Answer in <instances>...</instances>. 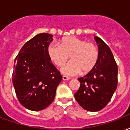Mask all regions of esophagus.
Instances as JSON below:
<instances>
[{"label":"esophagus","instance_id":"esophagus-1","mask_svg":"<svg viewBox=\"0 0 130 130\" xmlns=\"http://www.w3.org/2000/svg\"><path fill=\"white\" fill-rule=\"evenodd\" d=\"M63 80H69V78L67 76H63Z\"/></svg>","mask_w":130,"mask_h":130}]
</instances>
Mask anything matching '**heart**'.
Masks as SVG:
<instances>
[{
    "instance_id": "b5f03b06",
    "label": "heart",
    "mask_w": 130,
    "mask_h": 130,
    "mask_svg": "<svg viewBox=\"0 0 130 130\" xmlns=\"http://www.w3.org/2000/svg\"><path fill=\"white\" fill-rule=\"evenodd\" d=\"M50 60L58 67L63 66L69 56L71 61L61 67L62 74L75 76L80 73L88 74L98 63L99 52L97 46L76 37H67L61 39L59 45L50 43L47 47Z\"/></svg>"
}]
</instances>
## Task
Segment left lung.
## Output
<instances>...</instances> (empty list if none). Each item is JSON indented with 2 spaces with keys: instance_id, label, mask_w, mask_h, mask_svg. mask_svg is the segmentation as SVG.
Instances as JSON below:
<instances>
[{
  "instance_id": "1",
  "label": "left lung",
  "mask_w": 130,
  "mask_h": 130,
  "mask_svg": "<svg viewBox=\"0 0 130 130\" xmlns=\"http://www.w3.org/2000/svg\"><path fill=\"white\" fill-rule=\"evenodd\" d=\"M98 44L99 58L93 69L78 78L80 88L74 97L83 108L99 111L111 100L117 87L118 67L110 47L102 39L95 37Z\"/></svg>"
}]
</instances>
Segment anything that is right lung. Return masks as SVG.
<instances>
[{
  "instance_id": "add662e5",
  "label": "right lung",
  "mask_w": 130,
  "mask_h": 130,
  "mask_svg": "<svg viewBox=\"0 0 130 130\" xmlns=\"http://www.w3.org/2000/svg\"><path fill=\"white\" fill-rule=\"evenodd\" d=\"M52 37L48 33L37 35L22 46L15 58L12 82L17 98L32 111L42 110L51 104L62 80L47 54Z\"/></svg>"
}]
</instances>
